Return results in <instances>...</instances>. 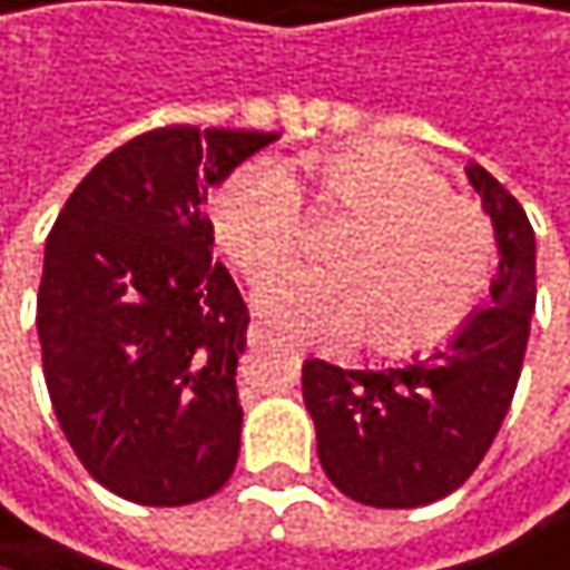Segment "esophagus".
<instances>
[{
	"label": "esophagus",
	"mask_w": 570,
	"mask_h": 570,
	"mask_svg": "<svg viewBox=\"0 0 570 570\" xmlns=\"http://www.w3.org/2000/svg\"><path fill=\"white\" fill-rule=\"evenodd\" d=\"M249 344H253V347H259V344H273V334H269L263 324H253V327H249Z\"/></svg>",
	"instance_id": "34e87169"
}]
</instances>
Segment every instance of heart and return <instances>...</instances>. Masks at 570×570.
Returning <instances> with one entry per match:
<instances>
[{"label":"heart","mask_w":570,"mask_h":570,"mask_svg":"<svg viewBox=\"0 0 570 570\" xmlns=\"http://www.w3.org/2000/svg\"><path fill=\"white\" fill-rule=\"evenodd\" d=\"M301 168L317 206L351 223L327 249L334 266L263 279L256 301L266 317L307 341L372 331L382 354H412L476 314L497 263L493 226L435 165L402 145L364 141L307 155ZM213 229L246 276L283 266L307 229L297 181L269 161L243 165L213 198Z\"/></svg>","instance_id":"b5f03b06"}]
</instances>
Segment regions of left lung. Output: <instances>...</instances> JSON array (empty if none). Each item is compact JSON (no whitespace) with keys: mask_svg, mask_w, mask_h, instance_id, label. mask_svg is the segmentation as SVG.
<instances>
[{"mask_svg":"<svg viewBox=\"0 0 570 570\" xmlns=\"http://www.w3.org/2000/svg\"><path fill=\"white\" fill-rule=\"evenodd\" d=\"M497 233L500 266L490 307L476 311L429 357L351 372L304 361V405L327 480L351 500L409 510L442 500L483 463L513 402L531 314L538 246L520 202L483 168H466Z\"/></svg>","mask_w":570,"mask_h":570,"instance_id":"obj_1","label":"left lung"}]
</instances>
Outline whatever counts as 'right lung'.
<instances>
[{"label":"right lung","mask_w":570,"mask_h":570,"mask_svg":"<svg viewBox=\"0 0 570 570\" xmlns=\"http://www.w3.org/2000/svg\"><path fill=\"white\" fill-rule=\"evenodd\" d=\"M276 131L171 125L73 188L47 236L36 331L53 412L87 473L145 507L226 487L249 311L213 259L209 191Z\"/></svg>","instance_id":"add662e5"}]
</instances>
